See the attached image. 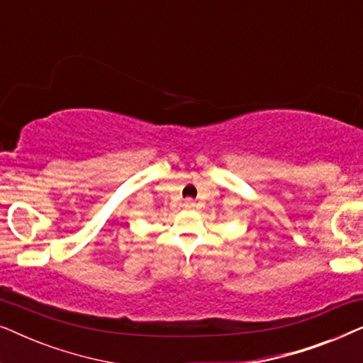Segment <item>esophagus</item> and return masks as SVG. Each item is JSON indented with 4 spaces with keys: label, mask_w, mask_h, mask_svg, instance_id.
<instances>
[{
    "label": "esophagus",
    "mask_w": 363,
    "mask_h": 363,
    "mask_svg": "<svg viewBox=\"0 0 363 363\" xmlns=\"http://www.w3.org/2000/svg\"><path fill=\"white\" fill-rule=\"evenodd\" d=\"M193 205H195V203H193L191 200H186V201H185V206H186V208H191Z\"/></svg>",
    "instance_id": "obj_1"
}]
</instances>
